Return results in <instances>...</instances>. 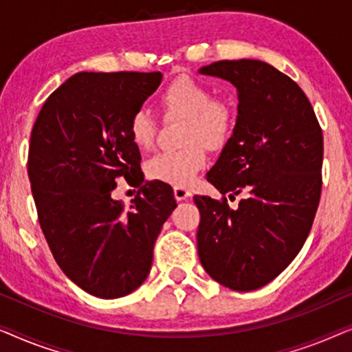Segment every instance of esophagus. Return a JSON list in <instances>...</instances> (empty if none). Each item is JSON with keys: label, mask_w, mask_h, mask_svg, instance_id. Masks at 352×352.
Instances as JSON below:
<instances>
[{"label": "esophagus", "mask_w": 352, "mask_h": 352, "mask_svg": "<svg viewBox=\"0 0 352 352\" xmlns=\"http://www.w3.org/2000/svg\"><path fill=\"white\" fill-rule=\"evenodd\" d=\"M173 192H175V199L177 201H182V200H187L190 197V192L186 189V187H175L173 189Z\"/></svg>", "instance_id": "esophagus-1"}]
</instances>
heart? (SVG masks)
I'll use <instances>...</instances> for the list:
<instances>
[{
	"label": "heart",
	"instance_id": "obj_1",
	"mask_svg": "<svg viewBox=\"0 0 352 352\" xmlns=\"http://www.w3.org/2000/svg\"><path fill=\"white\" fill-rule=\"evenodd\" d=\"M158 102L168 117L186 118L181 151H168L153 155L146 163L147 176L153 181L182 187L194 179L206 165L205 147L219 152L228 146L235 131L237 113L229 100L214 99L200 80L189 75L173 78L158 96ZM129 138L141 151H148L157 138V122L151 112L139 109L128 124Z\"/></svg>",
	"mask_w": 352,
	"mask_h": 352
}]
</instances>
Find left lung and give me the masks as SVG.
<instances>
[{
    "label": "left lung",
    "instance_id": "8db88e82",
    "mask_svg": "<svg viewBox=\"0 0 352 352\" xmlns=\"http://www.w3.org/2000/svg\"><path fill=\"white\" fill-rule=\"evenodd\" d=\"M199 72L230 81L239 93L235 131L206 173L223 200L194 197L199 258L221 285L256 290L309 235L322 190V129L300 86L266 62L219 60ZM226 195H243L237 209Z\"/></svg>",
    "mask_w": 352,
    "mask_h": 352
}]
</instances>
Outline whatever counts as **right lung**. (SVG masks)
<instances>
[{
	"instance_id": "right-lung-1",
	"label": "right lung",
	"mask_w": 352,
	"mask_h": 352,
	"mask_svg": "<svg viewBox=\"0 0 352 352\" xmlns=\"http://www.w3.org/2000/svg\"><path fill=\"white\" fill-rule=\"evenodd\" d=\"M160 72H80L46 99L33 124L28 179L38 221L62 272L89 295L126 296L151 272L153 245L176 208L165 182H146L128 133ZM139 186L129 210L116 179Z\"/></svg>"
}]
</instances>
